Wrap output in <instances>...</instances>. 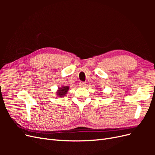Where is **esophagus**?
Wrapping results in <instances>:
<instances>
[{
	"label": "esophagus",
	"mask_w": 155,
	"mask_h": 155,
	"mask_svg": "<svg viewBox=\"0 0 155 155\" xmlns=\"http://www.w3.org/2000/svg\"><path fill=\"white\" fill-rule=\"evenodd\" d=\"M79 86H80V87H85V85H86V83L85 82L80 81V82H79Z\"/></svg>",
	"instance_id": "34e87169"
}]
</instances>
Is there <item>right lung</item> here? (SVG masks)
<instances>
[{
	"instance_id": "1",
	"label": "right lung",
	"mask_w": 155,
	"mask_h": 155,
	"mask_svg": "<svg viewBox=\"0 0 155 155\" xmlns=\"http://www.w3.org/2000/svg\"><path fill=\"white\" fill-rule=\"evenodd\" d=\"M69 87L68 86H63L62 87H59L57 91V95L59 97H63L64 96H66Z\"/></svg>"
}]
</instances>
